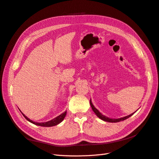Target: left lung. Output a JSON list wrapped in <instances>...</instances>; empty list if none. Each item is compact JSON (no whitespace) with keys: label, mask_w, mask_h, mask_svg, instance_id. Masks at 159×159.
Listing matches in <instances>:
<instances>
[{"label":"left lung","mask_w":159,"mask_h":159,"mask_svg":"<svg viewBox=\"0 0 159 159\" xmlns=\"http://www.w3.org/2000/svg\"><path fill=\"white\" fill-rule=\"evenodd\" d=\"M89 103H90V105H91V109H93L94 113H95L96 115H97V116H98L99 118H100L101 119H102V120H103V121H107V122H111V123H117V122H119V121H123V120L127 119V118L130 117L131 116V115H133L134 114V113H133L132 114L129 115H127V116H126V117H122V118H119V119H110V118H109V117H105V115H103L102 113H101L99 111L93 106V105L92 104V103H91V100H90Z\"/></svg>","instance_id":"obj_1"}]
</instances>
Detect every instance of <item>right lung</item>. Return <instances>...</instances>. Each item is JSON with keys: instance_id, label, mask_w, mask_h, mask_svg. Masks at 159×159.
Listing matches in <instances>:
<instances>
[{"instance_id": "1", "label": "right lung", "mask_w": 159, "mask_h": 159, "mask_svg": "<svg viewBox=\"0 0 159 159\" xmlns=\"http://www.w3.org/2000/svg\"><path fill=\"white\" fill-rule=\"evenodd\" d=\"M22 115H24V117H25V119L26 120H28V121H30V123L34 124V125H38V126H42V127H52V126H55L56 125L59 124L60 123H61L62 121H63L64 117H66V111L63 113L62 114L60 115L59 116H57V117L54 118V119L51 120V121H48V122H44V123H37V122H34L32 121V120L28 119L26 116H25V115H24L22 113Z\"/></svg>"}]
</instances>
